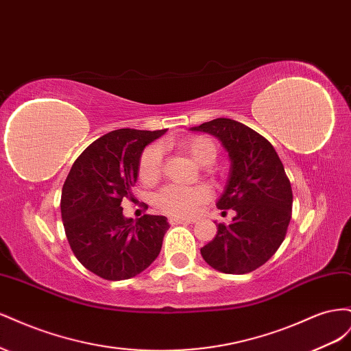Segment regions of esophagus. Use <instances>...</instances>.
<instances>
[{"mask_svg": "<svg viewBox=\"0 0 351 351\" xmlns=\"http://www.w3.org/2000/svg\"><path fill=\"white\" fill-rule=\"evenodd\" d=\"M168 222L171 226H177V224H195V219H186V218H180V217H169Z\"/></svg>", "mask_w": 351, "mask_h": 351, "instance_id": "1", "label": "esophagus"}]
</instances>
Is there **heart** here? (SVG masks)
I'll list each match as a JSON object with an SVG mask.
<instances>
[{"instance_id":"1","label":"heart","mask_w":351,"mask_h":351,"mask_svg":"<svg viewBox=\"0 0 351 351\" xmlns=\"http://www.w3.org/2000/svg\"><path fill=\"white\" fill-rule=\"evenodd\" d=\"M183 147L197 164L208 165L215 161L218 147L209 136H193L183 141ZM162 147L151 145L141 156L139 177L143 183H154L162 171ZM210 197L206 186H182L168 184L156 195V205L167 214L177 217H192Z\"/></svg>"}]
</instances>
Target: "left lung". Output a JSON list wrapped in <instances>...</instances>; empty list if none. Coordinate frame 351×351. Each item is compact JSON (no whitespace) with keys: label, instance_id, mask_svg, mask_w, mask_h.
I'll list each match as a JSON object with an SVG mask.
<instances>
[{"label":"left lung","instance_id":"8db88e82","mask_svg":"<svg viewBox=\"0 0 351 351\" xmlns=\"http://www.w3.org/2000/svg\"><path fill=\"white\" fill-rule=\"evenodd\" d=\"M192 130L217 136L228 151L230 178L217 206L236 210L230 226L218 224L202 258L224 274L258 269L278 250L291 219L293 190L281 159L262 134L236 120L215 119Z\"/></svg>","mask_w":351,"mask_h":351}]
</instances>
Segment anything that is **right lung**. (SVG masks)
I'll use <instances>...</instances> for the list:
<instances>
[{"mask_svg": "<svg viewBox=\"0 0 351 351\" xmlns=\"http://www.w3.org/2000/svg\"><path fill=\"white\" fill-rule=\"evenodd\" d=\"M164 130L120 129L90 143L74 161L62 186L61 217L74 256L98 277H136L158 258L169 228L162 215L124 218L133 200L141 155Z\"/></svg>", "mask_w": 351, "mask_h": 351, "instance_id": "add662e5", "label": "right lung"}]
</instances>
